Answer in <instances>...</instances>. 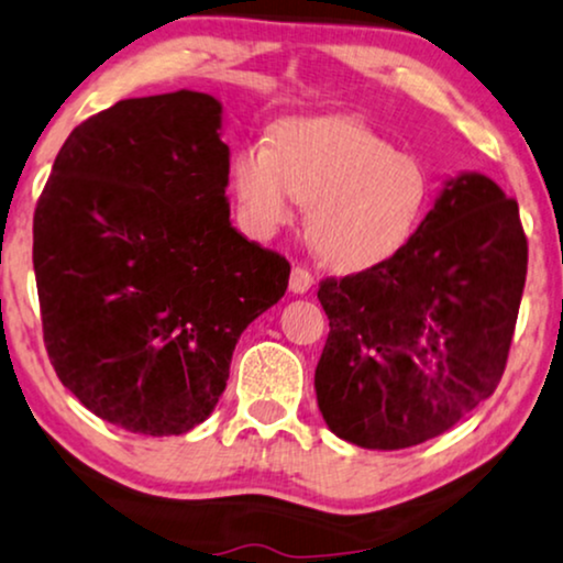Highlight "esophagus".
<instances>
[{
  "label": "esophagus",
  "instance_id": "obj_1",
  "mask_svg": "<svg viewBox=\"0 0 563 563\" xmlns=\"http://www.w3.org/2000/svg\"><path fill=\"white\" fill-rule=\"evenodd\" d=\"M311 286H314V277H311L309 269L303 267L290 269V290H294V294H306Z\"/></svg>",
  "mask_w": 563,
  "mask_h": 563
}]
</instances>
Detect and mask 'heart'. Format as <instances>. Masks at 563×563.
<instances>
[{
	"label": "heart",
	"instance_id": "obj_1",
	"mask_svg": "<svg viewBox=\"0 0 563 563\" xmlns=\"http://www.w3.org/2000/svg\"><path fill=\"white\" fill-rule=\"evenodd\" d=\"M241 216L273 236L309 205L306 233L327 267L361 273L408 244L426 216L431 179L418 155L343 117L290 119L233 161Z\"/></svg>",
	"mask_w": 563,
	"mask_h": 563
}]
</instances>
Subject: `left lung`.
Returning <instances> with one entry per match:
<instances>
[{"mask_svg": "<svg viewBox=\"0 0 563 563\" xmlns=\"http://www.w3.org/2000/svg\"><path fill=\"white\" fill-rule=\"evenodd\" d=\"M528 275L515 199L483 174L444 184L400 252L319 283L330 334L314 389L334 437L405 450L494 395Z\"/></svg>", "mask_w": 563, "mask_h": 563, "instance_id": "left-lung-1", "label": "left lung"}]
</instances>
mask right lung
<instances>
[{
	"label": "right lung",
	"mask_w": 563,
	"mask_h": 563,
	"mask_svg": "<svg viewBox=\"0 0 563 563\" xmlns=\"http://www.w3.org/2000/svg\"><path fill=\"white\" fill-rule=\"evenodd\" d=\"M223 106L126 98L75 126L33 216L44 343L90 412L179 437L216 410L241 332L288 288L286 257L231 225Z\"/></svg>",
	"instance_id": "obj_1"
}]
</instances>
